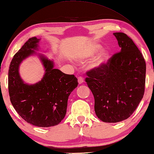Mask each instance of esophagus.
I'll return each mask as SVG.
<instances>
[{"label": "esophagus", "instance_id": "obj_1", "mask_svg": "<svg viewBox=\"0 0 154 154\" xmlns=\"http://www.w3.org/2000/svg\"><path fill=\"white\" fill-rule=\"evenodd\" d=\"M83 82H84V81H83V78L82 77H78V83H79V84H82V83H83Z\"/></svg>", "mask_w": 154, "mask_h": 154}]
</instances>
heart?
Listing matches in <instances>:
<instances>
[{
  "instance_id": "b5f03b06",
  "label": "heart",
  "mask_w": 154,
  "mask_h": 154,
  "mask_svg": "<svg viewBox=\"0 0 154 154\" xmlns=\"http://www.w3.org/2000/svg\"><path fill=\"white\" fill-rule=\"evenodd\" d=\"M101 46L98 44H94L91 46L90 48L88 50L87 55L88 56H93L94 54L98 51ZM110 58V52L108 50H103L100 54L97 55V57L96 58V59L92 63V67L93 68H100L101 66H104L107 63L108 60Z\"/></svg>"
}]
</instances>
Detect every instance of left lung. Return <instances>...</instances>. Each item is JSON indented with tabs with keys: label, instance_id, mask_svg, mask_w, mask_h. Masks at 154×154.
Returning a JSON list of instances; mask_svg holds the SVG:
<instances>
[{
	"label": "left lung",
	"instance_id": "obj_1",
	"mask_svg": "<svg viewBox=\"0 0 154 154\" xmlns=\"http://www.w3.org/2000/svg\"><path fill=\"white\" fill-rule=\"evenodd\" d=\"M121 51L100 68L86 72L85 82L94 95L96 116L105 122L128 119L136 110L145 91L146 65L132 39L113 33Z\"/></svg>",
	"mask_w": 154,
	"mask_h": 154
}]
</instances>
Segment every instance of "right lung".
Listing matches in <instances>:
<instances>
[{"label":"right lung","mask_w":154,"mask_h":154,"mask_svg":"<svg viewBox=\"0 0 154 154\" xmlns=\"http://www.w3.org/2000/svg\"><path fill=\"white\" fill-rule=\"evenodd\" d=\"M40 39L29 38L14 55L9 70L10 100L19 116L27 122L40 127L57 125L65 118L69 95L78 85L74 75L54 68V63L42 54L40 60L45 74L40 82L25 83L19 75L21 63L38 50Z\"/></svg>","instance_id":"add662e5"}]
</instances>
